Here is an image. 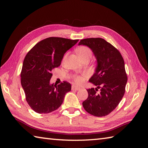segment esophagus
<instances>
[{
  "label": "esophagus",
  "mask_w": 148,
  "mask_h": 148,
  "mask_svg": "<svg viewBox=\"0 0 148 148\" xmlns=\"http://www.w3.org/2000/svg\"><path fill=\"white\" fill-rule=\"evenodd\" d=\"M71 89L72 90H75V91H78L80 89V88L79 87H78V86H72V87H71Z\"/></svg>",
  "instance_id": "obj_1"
}]
</instances>
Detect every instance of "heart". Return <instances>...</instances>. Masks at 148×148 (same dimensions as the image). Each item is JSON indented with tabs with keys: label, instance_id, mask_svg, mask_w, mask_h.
<instances>
[{
	"label": "heart",
	"instance_id": "obj_1",
	"mask_svg": "<svg viewBox=\"0 0 148 148\" xmlns=\"http://www.w3.org/2000/svg\"><path fill=\"white\" fill-rule=\"evenodd\" d=\"M77 52L78 53V54L79 57H80V59L82 60L84 59H91L92 56V52L91 49L85 46H82L79 47ZM66 57V54H65L63 58V60L64 61L65 58ZM87 77V75L86 74H84L83 75H75L73 79L75 82L77 84H82V83L84 82L85 78Z\"/></svg>",
	"mask_w": 148,
	"mask_h": 148
}]
</instances>
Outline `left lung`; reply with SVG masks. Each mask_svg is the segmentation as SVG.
<instances>
[{"mask_svg": "<svg viewBox=\"0 0 148 148\" xmlns=\"http://www.w3.org/2000/svg\"><path fill=\"white\" fill-rule=\"evenodd\" d=\"M78 45L90 48L97 62L95 73L89 80L97 88L87 89L88 97L83 106L89 114L104 117L117 107L125 94L127 75L124 60L118 49L102 38L83 39ZM98 88L100 92L97 93Z\"/></svg>", "mask_w": 148, "mask_h": 148, "instance_id": "8db88e82", "label": "left lung"}]
</instances>
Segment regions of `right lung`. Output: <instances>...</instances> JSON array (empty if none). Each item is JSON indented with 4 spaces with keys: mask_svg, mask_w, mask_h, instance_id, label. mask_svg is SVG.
<instances>
[{
    "mask_svg": "<svg viewBox=\"0 0 148 148\" xmlns=\"http://www.w3.org/2000/svg\"><path fill=\"white\" fill-rule=\"evenodd\" d=\"M78 39L50 37L37 43L25 56L21 71V84L26 100L34 112L48 114L57 109L65 94L71 91L70 83L50 84L52 71L61 64L65 53Z\"/></svg>",
    "mask_w": 148,
    "mask_h": 148,
    "instance_id": "1",
    "label": "right lung"
}]
</instances>
